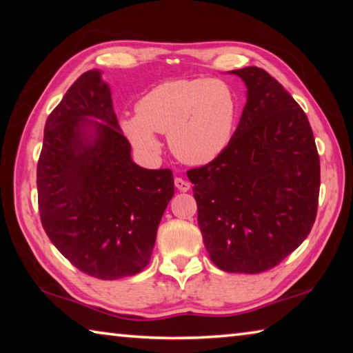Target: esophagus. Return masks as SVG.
<instances>
[{
  "instance_id": "obj_1",
  "label": "esophagus",
  "mask_w": 353,
  "mask_h": 353,
  "mask_svg": "<svg viewBox=\"0 0 353 353\" xmlns=\"http://www.w3.org/2000/svg\"><path fill=\"white\" fill-rule=\"evenodd\" d=\"M174 185H176V188L179 191H183V193H185V191L190 190V183L187 181H183V179H181V177L174 179Z\"/></svg>"
}]
</instances>
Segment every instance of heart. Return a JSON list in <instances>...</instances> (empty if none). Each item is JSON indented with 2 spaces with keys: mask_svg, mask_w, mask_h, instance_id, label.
Segmentation results:
<instances>
[{
  "mask_svg": "<svg viewBox=\"0 0 353 353\" xmlns=\"http://www.w3.org/2000/svg\"><path fill=\"white\" fill-rule=\"evenodd\" d=\"M238 97L221 79L160 82L123 117L121 129L137 151L159 154L157 134H168L172 154L188 165H207L229 148L235 134Z\"/></svg>",
  "mask_w": 353,
  "mask_h": 353,
  "instance_id": "heart-1",
  "label": "heart"
}]
</instances>
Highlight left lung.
Returning a JSON list of instances; mask_svg holds the SVG:
<instances>
[{"mask_svg":"<svg viewBox=\"0 0 353 353\" xmlns=\"http://www.w3.org/2000/svg\"><path fill=\"white\" fill-rule=\"evenodd\" d=\"M246 105L229 148L187 172L210 260L225 272L259 274L301 246L314 224L321 168L308 118L256 67L229 71Z\"/></svg>","mask_w":353,"mask_h":353,"instance_id":"obj_1","label":"left lung"}]
</instances>
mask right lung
Instances as JSON below:
<instances>
[{
  "instance_id": "1",
  "label": "right lung",
  "mask_w": 353,
  "mask_h": 353,
  "mask_svg": "<svg viewBox=\"0 0 353 353\" xmlns=\"http://www.w3.org/2000/svg\"><path fill=\"white\" fill-rule=\"evenodd\" d=\"M37 190L41 225L59 252L88 276L117 280L151 260L174 179L134 162L109 83L90 70L46 119Z\"/></svg>"
}]
</instances>
